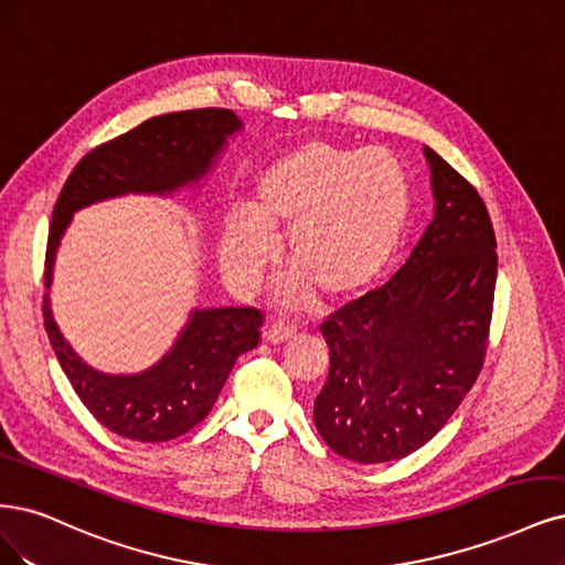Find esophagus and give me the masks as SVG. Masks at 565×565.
<instances>
[{
    "instance_id": "34e87169",
    "label": "esophagus",
    "mask_w": 565,
    "mask_h": 565,
    "mask_svg": "<svg viewBox=\"0 0 565 565\" xmlns=\"http://www.w3.org/2000/svg\"><path fill=\"white\" fill-rule=\"evenodd\" d=\"M291 334H295V327H291L289 322H274L268 329H266V339L270 343H282L287 341Z\"/></svg>"
}]
</instances>
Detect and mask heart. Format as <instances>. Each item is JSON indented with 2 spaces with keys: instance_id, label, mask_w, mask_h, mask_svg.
I'll list each match as a JSON object with an SVG mask.
<instances>
[{
  "instance_id": "obj_1",
  "label": "heart",
  "mask_w": 565,
  "mask_h": 565,
  "mask_svg": "<svg viewBox=\"0 0 565 565\" xmlns=\"http://www.w3.org/2000/svg\"><path fill=\"white\" fill-rule=\"evenodd\" d=\"M412 212L402 161L383 147L310 140L270 161L245 207L228 210L220 259L236 285H255L287 233L291 268L324 299H343L391 264Z\"/></svg>"
}]
</instances>
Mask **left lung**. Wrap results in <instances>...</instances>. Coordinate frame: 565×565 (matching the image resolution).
I'll return each mask as SVG.
<instances>
[{"label": "left lung", "mask_w": 565, "mask_h": 565, "mask_svg": "<svg viewBox=\"0 0 565 565\" xmlns=\"http://www.w3.org/2000/svg\"><path fill=\"white\" fill-rule=\"evenodd\" d=\"M435 217L383 287L345 303L320 332L329 376L313 420L334 454L374 465L430 441L475 385L489 343L495 233L477 189L437 151Z\"/></svg>", "instance_id": "1"}]
</instances>
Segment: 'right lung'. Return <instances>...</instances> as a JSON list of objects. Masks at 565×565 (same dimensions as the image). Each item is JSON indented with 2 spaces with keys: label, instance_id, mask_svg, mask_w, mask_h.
I'll use <instances>...</instances> for the list:
<instances>
[{
  "label": "right lung",
  "instance_id": "right-lung-1",
  "mask_svg": "<svg viewBox=\"0 0 565 565\" xmlns=\"http://www.w3.org/2000/svg\"><path fill=\"white\" fill-rule=\"evenodd\" d=\"M243 128L231 109L172 111L140 124L88 151L67 178L53 207L44 285L51 287L55 252L76 210L124 193H172L199 182ZM262 310L249 306L196 308L168 353L147 372H95L57 329L44 295V327L53 353L88 412L107 430L135 441H168L199 425L238 355L259 343Z\"/></svg>",
  "mask_w": 565,
  "mask_h": 565
}]
</instances>
